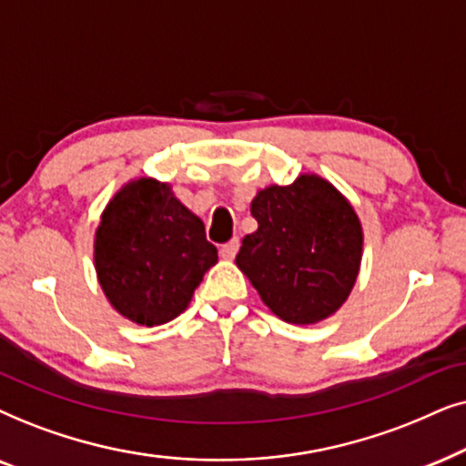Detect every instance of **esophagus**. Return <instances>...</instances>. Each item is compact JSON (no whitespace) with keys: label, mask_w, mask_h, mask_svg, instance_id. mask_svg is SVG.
I'll return each mask as SVG.
<instances>
[{"label":"esophagus","mask_w":466,"mask_h":466,"mask_svg":"<svg viewBox=\"0 0 466 466\" xmlns=\"http://www.w3.org/2000/svg\"><path fill=\"white\" fill-rule=\"evenodd\" d=\"M238 247H240V240L238 238H232V240H229V243H226L219 249L221 258L223 259H234V256H237V253H238Z\"/></svg>","instance_id":"esophagus-1"}]
</instances>
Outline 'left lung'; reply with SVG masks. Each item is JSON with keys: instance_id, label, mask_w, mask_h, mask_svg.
<instances>
[{"instance_id": "8db88e82", "label": "left lung", "mask_w": 466, "mask_h": 466, "mask_svg": "<svg viewBox=\"0 0 466 466\" xmlns=\"http://www.w3.org/2000/svg\"><path fill=\"white\" fill-rule=\"evenodd\" d=\"M258 229L243 238L237 266L288 324L309 326L337 313L356 285L362 223L351 202L319 175L270 185L251 200Z\"/></svg>"}]
</instances>
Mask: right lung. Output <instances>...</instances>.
<instances>
[{
    "mask_svg": "<svg viewBox=\"0 0 466 466\" xmlns=\"http://www.w3.org/2000/svg\"><path fill=\"white\" fill-rule=\"evenodd\" d=\"M97 281L116 313L138 326L181 315L217 264L204 223L170 183L134 178L104 208L93 238Z\"/></svg>",
    "mask_w": 466,
    "mask_h": 466,
    "instance_id": "1",
    "label": "right lung"
}]
</instances>
